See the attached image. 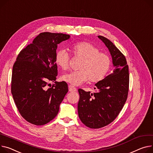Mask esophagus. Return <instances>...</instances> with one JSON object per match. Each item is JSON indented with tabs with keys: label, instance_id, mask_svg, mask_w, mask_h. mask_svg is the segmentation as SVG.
<instances>
[{
	"label": "esophagus",
	"instance_id": "obj_1",
	"mask_svg": "<svg viewBox=\"0 0 153 153\" xmlns=\"http://www.w3.org/2000/svg\"><path fill=\"white\" fill-rule=\"evenodd\" d=\"M68 88H69V91H76V88L74 86H72L71 85H69L68 86Z\"/></svg>",
	"mask_w": 153,
	"mask_h": 153
}]
</instances>
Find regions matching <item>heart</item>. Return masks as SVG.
Wrapping results in <instances>:
<instances>
[{
    "instance_id": "b5f03b06",
    "label": "heart",
    "mask_w": 153,
    "mask_h": 153,
    "mask_svg": "<svg viewBox=\"0 0 153 153\" xmlns=\"http://www.w3.org/2000/svg\"><path fill=\"white\" fill-rule=\"evenodd\" d=\"M71 52L75 57L82 59L79 70L63 74L61 79L72 85L78 86L89 80L91 82H98L108 74L112 62L105 53L90 42L82 41L74 43L71 47ZM70 56L66 50L59 49L55 53V62L63 70L68 68Z\"/></svg>"
}]
</instances>
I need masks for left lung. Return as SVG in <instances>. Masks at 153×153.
I'll list each match as a JSON object with an SVG mask.
<instances>
[{"mask_svg": "<svg viewBox=\"0 0 153 153\" xmlns=\"http://www.w3.org/2000/svg\"><path fill=\"white\" fill-rule=\"evenodd\" d=\"M98 37L109 49L115 69L95 84V92L78 90L79 117L91 128L103 127L117 117L126 103L129 87L128 66L125 56L109 39Z\"/></svg>", "mask_w": 153, "mask_h": 153, "instance_id": "left-lung-1", "label": "left lung"}]
</instances>
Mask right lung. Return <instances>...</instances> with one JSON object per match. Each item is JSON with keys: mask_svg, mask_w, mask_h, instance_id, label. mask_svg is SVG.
Returning a JSON list of instances; mask_svg holds the SVG:
<instances>
[{"mask_svg": "<svg viewBox=\"0 0 153 153\" xmlns=\"http://www.w3.org/2000/svg\"><path fill=\"white\" fill-rule=\"evenodd\" d=\"M69 37L63 33H40L16 58L11 91L20 114L30 124L42 126L53 119L68 91L66 82L56 81L55 55L57 45ZM50 81L55 84L48 88Z\"/></svg>", "mask_w": 153, "mask_h": 153, "instance_id": "add662e5", "label": "right lung"}]
</instances>
